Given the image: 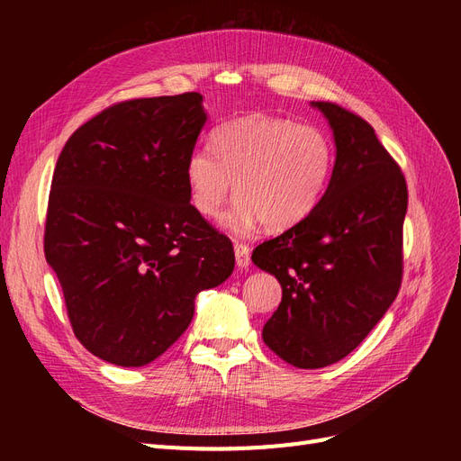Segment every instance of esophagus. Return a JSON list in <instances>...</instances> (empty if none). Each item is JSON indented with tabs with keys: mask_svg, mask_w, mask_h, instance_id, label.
I'll list each match as a JSON object with an SVG mask.
<instances>
[{
	"mask_svg": "<svg viewBox=\"0 0 461 461\" xmlns=\"http://www.w3.org/2000/svg\"><path fill=\"white\" fill-rule=\"evenodd\" d=\"M234 254H236V265L239 267H248L249 265V246L242 242H234Z\"/></svg>",
	"mask_w": 461,
	"mask_h": 461,
	"instance_id": "esophagus-1",
	"label": "esophagus"
}]
</instances>
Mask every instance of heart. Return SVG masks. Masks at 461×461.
Returning <instances> with one entry per match:
<instances>
[{"label":"heart","instance_id":"b5f03b06","mask_svg":"<svg viewBox=\"0 0 461 461\" xmlns=\"http://www.w3.org/2000/svg\"><path fill=\"white\" fill-rule=\"evenodd\" d=\"M212 142L186 165L192 205L205 219H217L234 190L236 227L263 221L285 230L308 217L329 186L334 146L315 124L256 113L225 122Z\"/></svg>","mask_w":461,"mask_h":461}]
</instances>
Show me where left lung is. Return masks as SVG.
I'll list each match as a JSON object with an SVG mask.
<instances>
[{"label": "left lung", "instance_id": "left-lung-1", "mask_svg": "<svg viewBox=\"0 0 461 461\" xmlns=\"http://www.w3.org/2000/svg\"><path fill=\"white\" fill-rule=\"evenodd\" d=\"M313 105L337 142L329 186L308 217L252 254L283 286L263 342L300 369L346 357L394 302L408 209L406 178L371 124L339 104Z\"/></svg>", "mask_w": 461, "mask_h": 461}]
</instances>
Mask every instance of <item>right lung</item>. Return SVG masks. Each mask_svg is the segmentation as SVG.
I'll return each mask as SVG.
<instances>
[{
  "mask_svg": "<svg viewBox=\"0 0 461 461\" xmlns=\"http://www.w3.org/2000/svg\"><path fill=\"white\" fill-rule=\"evenodd\" d=\"M203 122L198 92L119 102L78 127L55 165L44 254L75 337L109 364L159 357L188 329L198 292L234 269L229 236L190 203Z\"/></svg>",
  "mask_w": 461,
  "mask_h": 461,
  "instance_id": "obj_1",
  "label": "right lung"
}]
</instances>
